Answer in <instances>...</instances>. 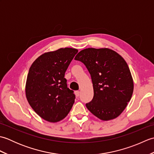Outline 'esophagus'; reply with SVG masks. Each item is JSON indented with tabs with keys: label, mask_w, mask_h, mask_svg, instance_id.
Wrapping results in <instances>:
<instances>
[{
	"label": "esophagus",
	"mask_w": 154,
	"mask_h": 154,
	"mask_svg": "<svg viewBox=\"0 0 154 154\" xmlns=\"http://www.w3.org/2000/svg\"><path fill=\"white\" fill-rule=\"evenodd\" d=\"M75 95H76V97H79V95H80V92L79 91H75Z\"/></svg>",
	"instance_id": "esophagus-1"
}]
</instances>
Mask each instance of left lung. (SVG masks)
<instances>
[{"label": "left lung", "instance_id": "obj_1", "mask_svg": "<svg viewBox=\"0 0 154 154\" xmlns=\"http://www.w3.org/2000/svg\"><path fill=\"white\" fill-rule=\"evenodd\" d=\"M89 71L93 82L94 96L86 106L102 120L116 119L131 99L134 82L124 58L109 48H87L75 57Z\"/></svg>", "mask_w": 154, "mask_h": 154}]
</instances>
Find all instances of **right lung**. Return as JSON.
Segmentation results:
<instances>
[{"label":"right lung","mask_w":154,"mask_h":154,"mask_svg":"<svg viewBox=\"0 0 154 154\" xmlns=\"http://www.w3.org/2000/svg\"><path fill=\"white\" fill-rule=\"evenodd\" d=\"M77 49L65 48L41 55L32 64L26 83V96L42 119L50 122L63 120L75 102L73 91L65 77Z\"/></svg>","instance_id":"add662e5"}]
</instances>
